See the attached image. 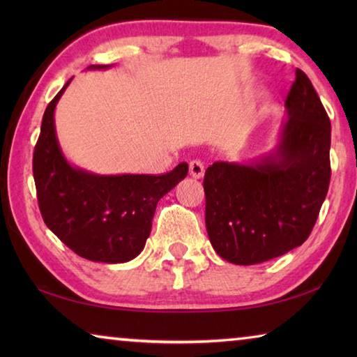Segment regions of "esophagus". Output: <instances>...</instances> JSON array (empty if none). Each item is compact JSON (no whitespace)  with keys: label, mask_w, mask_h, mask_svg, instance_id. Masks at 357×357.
I'll use <instances>...</instances> for the list:
<instances>
[{"label":"esophagus","mask_w":357,"mask_h":357,"mask_svg":"<svg viewBox=\"0 0 357 357\" xmlns=\"http://www.w3.org/2000/svg\"><path fill=\"white\" fill-rule=\"evenodd\" d=\"M189 173H190L192 178L200 179V178H203V174H204V165L202 164L200 160H192L189 164Z\"/></svg>","instance_id":"1"}]
</instances>
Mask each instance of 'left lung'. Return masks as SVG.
<instances>
[{
    "instance_id": "1",
    "label": "left lung",
    "mask_w": 357,
    "mask_h": 357,
    "mask_svg": "<svg viewBox=\"0 0 357 357\" xmlns=\"http://www.w3.org/2000/svg\"><path fill=\"white\" fill-rule=\"evenodd\" d=\"M275 146L250 162H214L204 173L206 229L219 255L258 264L309 238L331 179V121L304 72L285 102Z\"/></svg>"
}]
</instances>
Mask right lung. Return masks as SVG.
<instances>
[{
	"label": "right lung",
	"mask_w": 357,
	"mask_h": 357,
	"mask_svg": "<svg viewBox=\"0 0 357 357\" xmlns=\"http://www.w3.org/2000/svg\"><path fill=\"white\" fill-rule=\"evenodd\" d=\"M70 82L72 78L45 108L34 148L33 173L40 214L45 225L82 258L128 263L144 249L157 203L187 176L189 165L179 164L160 176L98 174L72 165L59 146L55 128V108Z\"/></svg>",
	"instance_id": "right-lung-1"
}]
</instances>
